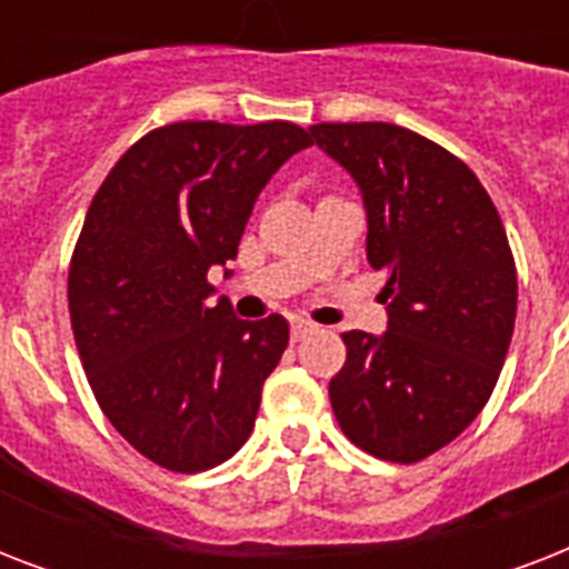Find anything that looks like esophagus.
<instances>
[{
	"instance_id": "obj_1",
	"label": "esophagus",
	"mask_w": 569,
	"mask_h": 569,
	"mask_svg": "<svg viewBox=\"0 0 569 569\" xmlns=\"http://www.w3.org/2000/svg\"><path fill=\"white\" fill-rule=\"evenodd\" d=\"M312 325L310 321H303V319H295L292 321V342H301V339H307L312 333Z\"/></svg>"
}]
</instances>
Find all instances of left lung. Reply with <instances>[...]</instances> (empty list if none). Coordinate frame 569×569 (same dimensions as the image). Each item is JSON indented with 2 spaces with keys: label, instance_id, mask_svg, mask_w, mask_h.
I'll return each instance as SVG.
<instances>
[{
  "label": "left lung",
  "instance_id": "obj_1",
  "mask_svg": "<svg viewBox=\"0 0 569 569\" xmlns=\"http://www.w3.org/2000/svg\"><path fill=\"white\" fill-rule=\"evenodd\" d=\"M366 206V257L387 274V333H342L330 405L348 440L416 463L449 446L493 392L517 319L502 218L458 156L396 123H316Z\"/></svg>",
  "mask_w": 569,
  "mask_h": 569
}]
</instances>
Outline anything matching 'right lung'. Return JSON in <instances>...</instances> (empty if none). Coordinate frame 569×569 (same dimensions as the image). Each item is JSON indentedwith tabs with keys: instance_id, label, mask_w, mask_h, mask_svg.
Instances as JSON below:
<instances>
[{
	"instance_id": "add662e5",
	"label": "right lung",
	"mask_w": 569,
	"mask_h": 569,
	"mask_svg": "<svg viewBox=\"0 0 569 569\" xmlns=\"http://www.w3.org/2000/svg\"><path fill=\"white\" fill-rule=\"evenodd\" d=\"M310 144L286 120H186L136 141L93 194L67 277L76 348L102 413L159 467L212 469L253 431L289 325L206 303V274L236 259L259 191Z\"/></svg>"
}]
</instances>
